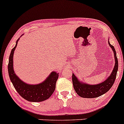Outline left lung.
<instances>
[{"label": "left lung", "instance_id": "1", "mask_svg": "<svg viewBox=\"0 0 124 124\" xmlns=\"http://www.w3.org/2000/svg\"><path fill=\"white\" fill-rule=\"evenodd\" d=\"M108 44L114 51L115 63L112 73L111 74L110 76L107 78L106 80L98 84L90 85L84 83H81L78 80L76 76L73 74L72 80H73L74 88L78 95L81 97L87 98H97L106 93L113 85L118 71V62L114 47L109 43V41H108Z\"/></svg>", "mask_w": 124, "mask_h": 124}]
</instances>
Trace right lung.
I'll list each match as a JSON object with an SVG mask.
<instances>
[{
    "label": "right lung",
    "mask_w": 124,
    "mask_h": 124,
    "mask_svg": "<svg viewBox=\"0 0 124 124\" xmlns=\"http://www.w3.org/2000/svg\"><path fill=\"white\" fill-rule=\"evenodd\" d=\"M16 44L12 50L8 64V73L14 87L21 97L30 102H41L49 98L54 91L55 84L58 77V73L53 71L42 83L31 85L26 84L16 75L13 70L14 51L17 45Z\"/></svg>",
    "instance_id": "add662e5"
}]
</instances>
